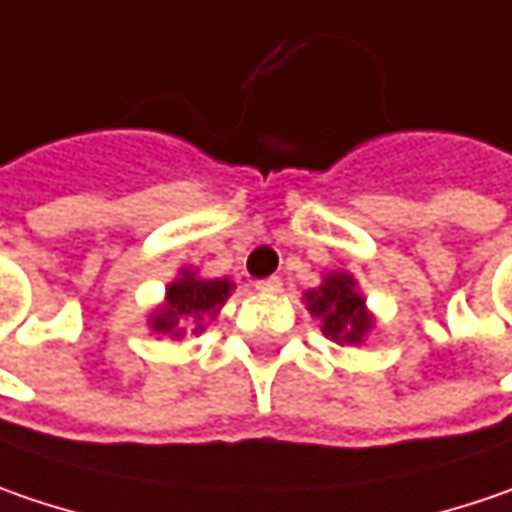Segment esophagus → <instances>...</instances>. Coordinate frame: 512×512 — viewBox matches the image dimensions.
Instances as JSON below:
<instances>
[{
    "mask_svg": "<svg viewBox=\"0 0 512 512\" xmlns=\"http://www.w3.org/2000/svg\"><path fill=\"white\" fill-rule=\"evenodd\" d=\"M256 291H262V294H279V291H282V279H279V276L259 279V282H256Z\"/></svg>",
    "mask_w": 512,
    "mask_h": 512,
    "instance_id": "1",
    "label": "esophagus"
}]
</instances>
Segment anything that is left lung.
I'll list each match as a JSON object with an SVG mask.
<instances>
[{
    "label": "left lung",
    "instance_id": "left-lung-1",
    "mask_svg": "<svg viewBox=\"0 0 512 512\" xmlns=\"http://www.w3.org/2000/svg\"><path fill=\"white\" fill-rule=\"evenodd\" d=\"M302 302L311 317L320 320L322 334L337 345H363L377 328V317L369 311L366 296L348 270H331L317 288L305 291Z\"/></svg>",
    "mask_w": 512,
    "mask_h": 512
}]
</instances>
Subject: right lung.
Instances as JSON below:
<instances>
[{
    "mask_svg": "<svg viewBox=\"0 0 512 512\" xmlns=\"http://www.w3.org/2000/svg\"><path fill=\"white\" fill-rule=\"evenodd\" d=\"M230 279H204L198 270L181 268L164 291V302L152 308L146 325L155 337L181 340L187 331L201 334L210 322L216 320L221 305L233 294Z\"/></svg>",
    "mask_w": 512,
    "mask_h": 512,
    "instance_id": "1",
    "label": "right lung"
}]
</instances>
